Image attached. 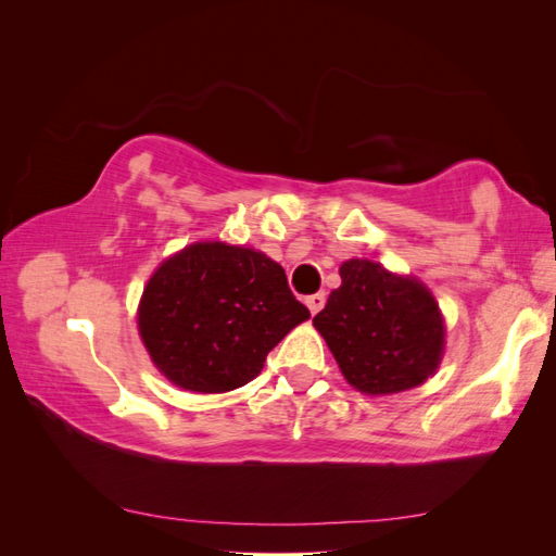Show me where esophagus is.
<instances>
[{"mask_svg":"<svg viewBox=\"0 0 556 556\" xmlns=\"http://www.w3.org/2000/svg\"><path fill=\"white\" fill-rule=\"evenodd\" d=\"M325 304H327V294H325V292H317V294L306 296V306L311 308V313H313V315L323 311V308H325Z\"/></svg>","mask_w":556,"mask_h":556,"instance_id":"obj_1","label":"esophagus"}]
</instances>
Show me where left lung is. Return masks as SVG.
<instances>
[{
  "mask_svg": "<svg viewBox=\"0 0 556 556\" xmlns=\"http://www.w3.org/2000/svg\"><path fill=\"white\" fill-rule=\"evenodd\" d=\"M339 274L341 288L313 325L345 380L364 394H396L433 376L445 325L425 285L371 260H348Z\"/></svg>",
  "mask_w": 556,
  "mask_h": 556,
  "instance_id": "left-lung-1",
  "label": "left lung"
}]
</instances>
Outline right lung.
<instances>
[{"label": "right lung", "instance_id": "right-lung-1", "mask_svg": "<svg viewBox=\"0 0 556 556\" xmlns=\"http://www.w3.org/2000/svg\"><path fill=\"white\" fill-rule=\"evenodd\" d=\"M308 308L264 252L204 241L162 262L139 304L150 359L182 390L220 394L257 378Z\"/></svg>", "mask_w": 556, "mask_h": 556}]
</instances>
